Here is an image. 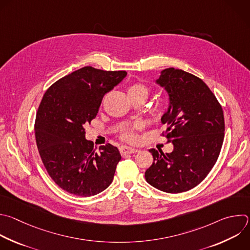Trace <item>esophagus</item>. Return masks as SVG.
<instances>
[{
    "label": "esophagus",
    "mask_w": 250,
    "mask_h": 250,
    "mask_svg": "<svg viewBox=\"0 0 250 250\" xmlns=\"http://www.w3.org/2000/svg\"><path fill=\"white\" fill-rule=\"evenodd\" d=\"M120 152L121 154L124 156V155H126V154H133V153H136L138 152V150L136 148H132V147H127V146H122L120 148Z\"/></svg>",
    "instance_id": "esophagus-1"
}]
</instances>
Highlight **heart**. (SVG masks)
Returning a JSON list of instances; mask_svg holds the SVG:
<instances>
[{
  "label": "heart",
  "mask_w": 250,
  "mask_h": 250,
  "mask_svg": "<svg viewBox=\"0 0 250 250\" xmlns=\"http://www.w3.org/2000/svg\"><path fill=\"white\" fill-rule=\"evenodd\" d=\"M127 93H128V96H141L145 99L148 95V89L144 84H141V83H133V84H131L128 87ZM157 111L160 112L162 111V109L158 108ZM122 138L127 142H133L136 139V135L133 131L126 130L122 133Z\"/></svg>",
  "instance_id": "b5f03b06"
}]
</instances>
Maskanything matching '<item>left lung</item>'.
<instances>
[{"label": "left lung", "mask_w": 250, "mask_h": 250, "mask_svg": "<svg viewBox=\"0 0 250 250\" xmlns=\"http://www.w3.org/2000/svg\"><path fill=\"white\" fill-rule=\"evenodd\" d=\"M159 84L170 96V108L161 122L162 135L174 144L171 153L150 149L154 162L145 179L168 193L188 191L210 173L221 152L225 119L221 104L199 77L173 67L162 70Z\"/></svg>", "instance_id": "1"}]
</instances>
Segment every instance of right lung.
Here are the masks:
<instances>
[{
	"mask_svg": "<svg viewBox=\"0 0 250 250\" xmlns=\"http://www.w3.org/2000/svg\"><path fill=\"white\" fill-rule=\"evenodd\" d=\"M126 76L84 66L47 89L36 113L34 131L44 167L64 191L87 197L105 190L113 182L122 156L110 143L97 150L85 139V124L96 118L105 94Z\"/></svg>",
	"mask_w": 250,
	"mask_h": 250,
	"instance_id": "add662e5",
	"label": "right lung"
}]
</instances>
